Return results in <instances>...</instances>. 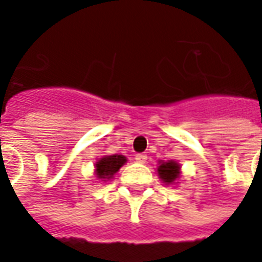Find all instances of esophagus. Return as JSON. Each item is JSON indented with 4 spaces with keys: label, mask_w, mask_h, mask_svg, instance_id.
<instances>
[{
    "label": "esophagus",
    "mask_w": 262,
    "mask_h": 262,
    "mask_svg": "<svg viewBox=\"0 0 262 262\" xmlns=\"http://www.w3.org/2000/svg\"><path fill=\"white\" fill-rule=\"evenodd\" d=\"M135 160H136L137 163H140V164H144V163L147 161V156H146V154H143V153H139V154H136Z\"/></svg>",
    "instance_id": "obj_1"
}]
</instances>
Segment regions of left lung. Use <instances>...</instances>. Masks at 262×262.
I'll return each instance as SVG.
<instances>
[{
  "label": "left lung",
  "instance_id": "1",
  "mask_svg": "<svg viewBox=\"0 0 262 262\" xmlns=\"http://www.w3.org/2000/svg\"><path fill=\"white\" fill-rule=\"evenodd\" d=\"M180 170H181L180 164L174 160H170V161H161L157 168V172H159L161 181L164 182L165 185H170L180 178V174H181Z\"/></svg>",
  "mask_w": 262,
  "mask_h": 262
}]
</instances>
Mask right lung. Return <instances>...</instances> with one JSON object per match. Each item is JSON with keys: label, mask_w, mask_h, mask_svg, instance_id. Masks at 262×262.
Listing matches in <instances>:
<instances>
[{"label": "right lung", "mask_w": 262, "mask_h": 262, "mask_svg": "<svg viewBox=\"0 0 262 262\" xmlns=\"http://www.w3.org/2000/svg\"><path fill=\"white\" fill-rule=\"evenodd\" d=\"M126 157L122 154H112V156H103L95 163V176L98 180H111L112 177L120 170V167L125 164Z\"/></svg>", "instance_id": "add662e5"}]
</instances>
